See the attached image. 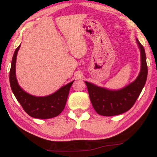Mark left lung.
<instances>
[{"mask_svg": "<svg viewBox=\"0 0 157 157\" xmlns=\"http://www.w3.org/2000/svg\"><path fill=\"white\" fill-rule=\"evenodd\" d=\"M141 55V68L134 82L118 90L100 87L86 81L91 103L97 113L102 116H114L125 113L134 105L146 82L147 66L145 48L136 39Z\"/></svg>", "mask_w": 157, "mask_h": 157, "instance_id": "1", "label": "left lung"}]
</instances>
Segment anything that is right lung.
<instances>
[{
	"label": "right lung",
	"instance_id": "obj_1",
	"mask_svg": "<svg viewBox=\"0 0 157 157\" xmlns=\"http://www.w3.org/2000/svg\"><path fill=\"white\" fill-rule=\"evenodd\" d=\"M20 46L21 45L15 49L10 68V82L12 92L23 110L32 117L50 119L58 116L64 109L70 88L75 80L48 96L36 97L26 92L19 86L16 78V59Z\"/></svg>",
	"mask_w": 157,
	"mask_h": 157
}]
</instances>
